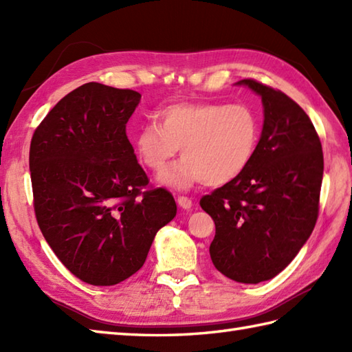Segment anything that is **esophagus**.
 I'll return each instance as SVG.
<instances>
[{
    "label": "esophagus",
    "mask_w": 352,
    "mask_h": 352,
    "mask_svg": "<svg viewBox=\"0 0 352 352\" xmlns=\"http://www.w3.org/2000/svg\"><path fill=\"white\" fill-rule=\"evenodd\" d=\"M177 203L182 208H184V210H189V208L192 207V199L188 197H178Z\"/></svg>",
    "instance_id": "1"
}]
</instances>
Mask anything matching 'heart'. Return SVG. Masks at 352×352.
<instances>
[{
    "label": "heart",
    "instance_id": "heart-1",
    "mask_svg": "<svg viewBox=\"0 0 352 352\" xmlns=\"http://www.w3.org/2000/svg\"><path fill=\"white\" fill-rule=\"evenodd\" d=\"M260 119L245 104L177 102L160 111V121L140 126L134 145L142 164L159 174L182 148L183 160L162 175L174 189L203 183L212 188L241 177L254 159Z\"/></svg>",
    "mask_w": 352,
    "mask_h": 352
}]
</instances>
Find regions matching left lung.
<instances>
[{
  "label": "left lung",
  "instance_id": "1",
  "mask_svg": "<svg viewBox=\"0 0 352 352\" xmlns=\"http://www.w3.org/2000/svg\"><path fill=\"white\" fill-rule=\"evenodd\" d=\"M239 85L261 96V138L243 174L199 204L214 221V267L237 283L257 284L280 274L315 228L324 154L310 118L286 94L254 78Z\"/></svg>",
  "mask_w": 352,
  "mask_h": 352
}]
</instances>
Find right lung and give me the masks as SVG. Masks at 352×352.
<instances>
[{
  "label": "right lung",
  "instance_id": "right-lung-1",
  "mask_svg": "<svg viewBox=\"0 0 352 352\" xmlns=\"http://www.w3.org/2000/svg\"><path fill=\"white\" fill-rule=\"evenodd\" d=\"M140 96L86 83L50 110L30 144L37 226L65 267L94 286L136 274L177 214L174 197L149 186L126 138Z\"/></svg>",
  "mask_w": 352,
  "mask_h": 352
}]
</instances>
